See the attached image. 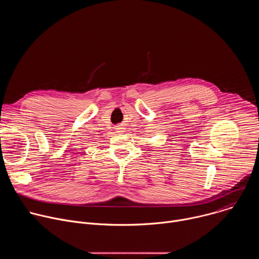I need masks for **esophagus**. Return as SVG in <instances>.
<instances>
[{
    "instance_id": "obj_1",
    "label": "esophagus",
    "mask_w": 259,
    "mask_h": 259,
    "mask_svg": "<svg viewBox=\"0 0 259 259\" xmlns=\"http://www.w3.org/2000/svg\"><path fill=\"white\" fill-rule=\"evenodd\" d=\"M116 130H117V132H119V133H122V132H124V131H125V128H124L122 125H119V126H117Z\"/></svg>"
}]
</instances>
